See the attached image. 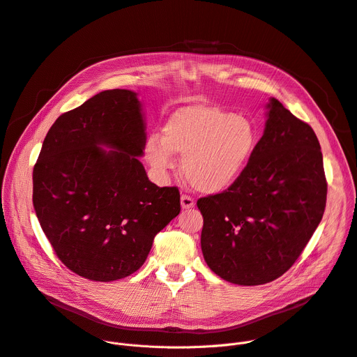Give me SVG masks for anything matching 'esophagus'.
<instances>
[{"label": "esophagus", "mask_w": 357, "mask_h": 357, "mask_svg": "<svg viewBox=\"0 0 357 357\" xmlns=\"http://www.w3.org/2000/svg\"><path fill=\"white\" fill-rule=\"evenodd\" d=\"M181 206L182 209H190L195 206V200L190 197V196H186V195H182L181 196Z\"/></svg>", "instance_id": "esophagus-1"}]
</instances>
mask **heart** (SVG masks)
I'll use <instances>...</instances> for the list:
<instances>
[{
    "label": "heart",
    "instance_id": "heart-1",
    "mask_svg": "<svg viewBox=\"0 0 357 357\" xmlns=\"http://www.w3.org/2000/svg\"><path fill=\"white\" fill-rule=\"evenodd\" d=\"M259 145V131L244 117L212 105H189L175 110L151 135L145 158L160 175L174 168V154L182 155V174L199 192L215 195L230 189L247 169Z\"/></svg>",
    "mask_w": 357,
    "mask_h": 357
}]
</instances>
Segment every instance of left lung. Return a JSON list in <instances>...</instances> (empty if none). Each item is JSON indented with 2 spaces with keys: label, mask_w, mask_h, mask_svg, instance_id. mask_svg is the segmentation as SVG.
I'll list each match as a JSON object with an SVG mask.
<instances>
[{
  "label": "left lung",
  "mask_w": 357,
  "mask_h": 357,
  "mask_svg": "<svg viewBox=\"0 0 357 357\" xmlns=\"http://www.w3.org/2000/svg\"><path fill=\"white\" fill-rule=\"evenodd\" d=\"M257 149L227 190L200 197V245L209 268L237 285L281 277L322 220L326 179L319 141L274 97Z\"/></svg>",
  "instance_id": "8db88e82"
}]
</instances>
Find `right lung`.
Segmentation results:
<instances>
[{"instance_id": "1", "label": "right lung", "mask_w": 357, "mask_h": 357, "mask_svg": "<svg viewBox=\"0 0 357 357\" xmlns=\"http://www.w3.org/2000/svg\"><path fill=\"white\" fill-rule=\"evenodd\" d=\"M146 126L138 93L101 91L62 114L33 167V209L59 260L110 282L135 273L181 212L178 188L152 183L139 158Z\"/></svg>"}]
</instances>
